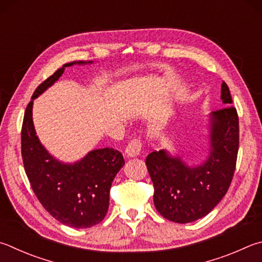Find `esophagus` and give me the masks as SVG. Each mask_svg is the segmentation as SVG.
I'll use <instances>...</instances> for the list:
<instances>
[{
    "label": "esophagus",
    "mask_w": 262,
    "mask_h": 262,
    "mask_svg": "<svg viewBox=\"0 0 262 262\" xmlns=\"http://www.w3.org/2000/svg\"><path fill=\"white\" fill-rule=\"evenodd\" d=\"M142 141L141 139H134L133 141H130L128 145L126 146L125 150V155L127 157H136L141 154L142 150Z\"/></svg>",
    "instance_id": "obj_1"
}]
</instances>
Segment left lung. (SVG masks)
Wrapping results in <instances>:
<instances>
[{
    "label": "left lung",
    "mask_w": 262,
    "mask_h": 262,
    "mask_svg": "<svg viewBox=\"0 0 262 262\" xmlns=\"http://www.w3.org/2000/svg\"><path fill=\"white\" fill-rule=\"evenodd\" d=\"M225 107L211 115V149L205 163L190 167L167 151H154L145 165L154 183V203L161 215L188 223L207 215L227 193L236 168L239 125L230 90L221 84Z\"/></svg>",
    "instance_id": "obj_1"
}]
</instances>
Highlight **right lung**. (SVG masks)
<instances>
[{
  "mask_svg": "<svg viewBox=\"0 0 262 262\" xmlns=\"http://www.w3.org/2000/svg\"><path fill=\"white\" fill-rule=\"evenodd\" d=\"M73 64L85 61L64 64L35 89L24 115L21 157L33 191L50 215L69 227L90 228L106 215L111 184L125 165L122 155L113 147H104L90 151L74 164L60 163L40 143L32 119L33 99L54 84L65 68Z\"/></svg>",
  "mask_w": 262,
  "mask_h": 262,
  "instance_id": "right-lung-1",
  "label": "right lung"
}]
</instances>
